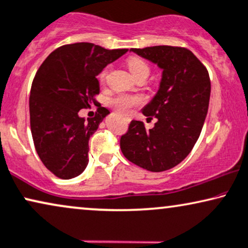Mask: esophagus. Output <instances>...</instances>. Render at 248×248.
<instances>
[{
	"label": "esophagus",
	"mask_w": 248,
	"mask_h": 248,
	"mask_svg": "<svg viewBox=\"0 0 248 248\" xmlns=\"http://www.w3.org/2000/svg\"><path fill=\"white\" fill-rule=\"evenodd\" d=\"M127 121H129V120H127Z\"/></svg>",
	"instance_id": "obj_1"
}]
</instances>
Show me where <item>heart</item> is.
<instances>
[{
    "instance_id": "1",
    "label": "heart",
    "mask_w": 248,
    "mask_h": 248,
    "mask_svg": "<svg viewBox=\"0 0 248 248\" xmlns=\"http://www.w3.org/2000/svg\"><path fill=\"white\" fill-rule=\"evenodd\" d=\"M128 68L131 72V74L134 75L135 79L139 77H149L150 74V67L145 62L142 61L140 58H130L127 62ZM106 75H108V68H105L104 71H102V73L99 74V79L101 81H104ZM140 103V99L137 97L134 96H118L115 98L112 99V105L114 106L115 109L118 112H120L122 114L129 113L130 109L134 108L135 105H137Z\"/></svg>"
}]
</instances>
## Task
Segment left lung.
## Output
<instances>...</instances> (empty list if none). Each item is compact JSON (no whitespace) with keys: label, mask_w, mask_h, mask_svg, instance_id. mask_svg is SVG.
Masks as SVG:
<instances>
[{"label":"left lung","mask_w":248,"mask_h":248,"mask_svg":"<svg viewBox=\"0 0 248 248\" xmlns=\"http://www.w3.org/2000/svg\"><path fill=\"white\" fill-rule=\"evenodd\" d=\"M162 71L158 92L142 108L156 118L146 130L142 121L133 120L121 136L124 155L150 171L175 167L191 152L207 115L211 80L206 67L190 50L181 46H155L130 49Z\"/></svg>","instance_id":"1"}]
</instances>
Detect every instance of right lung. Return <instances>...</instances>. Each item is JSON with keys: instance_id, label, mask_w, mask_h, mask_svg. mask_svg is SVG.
<instances>
[{"instance_id": "obj_1", "label": "right lung", "mask_w": 248, "mask_h": 248, "mask_svg": "<svg viewBox=\"0 0 248 248\" xmlns=\"http://www.w3.org/2000/svg\"><path fill=\"white\" fill-rule=\"evenodd\" d=\"M127 51L73 43L52 51L37 70L30 96L31 131L41 161L57 177L70 180L86 169L90 137L109 111L98 108L87 120L79 111L96 102L97 75Z\"/></svg>"}]
</instances>
